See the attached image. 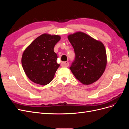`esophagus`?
I'll return each instance as SVG.
<instances>
[{"label":"esophagus","mask_w":129,"mask_h":129,"mask_svg":"<svg viewBox=\"0 0 129 129\" xmlns=\"http://www.w3.org/2000/svg\"><path fill=\"white\" fill-rule=\"evenodd\" d=\"M61 66L62 67H67L69 66V62L68 61H65V62H62L61 63Z\"/></svg>","instance_id":"34e87169"}]
</instances>
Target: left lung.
Wrapping results in <instances>:
<instances>
[{
	"label": "left lung",
	"instance_id": "obj_1",
	"mask_svg": "<svg viewBox=\"0 0 129 129\" xmlns=\"http://www.w3.org/2000/svg\"><path fill=\"white\" fill-rule=\"evenodd\" d=\"M68 38L75 54L69 68L73 75L84 84L95 82L102 75L106 67L104 45L80 32L69 35Z\"/></svg>",
	"mask_w": 129,
	"mask_h": 129
}]
</instances>
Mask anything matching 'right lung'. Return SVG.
Listing matches in <instances>:
<instances>
[{"label": "right lung", "instance_id": "obj_1", "mask_svg": "<svg viewBox=\"0 0 129 129\" xmlns=\"http://www.w3.org/2000/svg\"><path fill=\"white\" fill-rule=\"evenodd\" d=\"M58 36L44 34L36 39L23 53L21 63L26 75L33 82L49 83L59 67L54 47L60 40Z\"/></svg>", "mask_w": 129, "mask_h": 129}]
</instances>
